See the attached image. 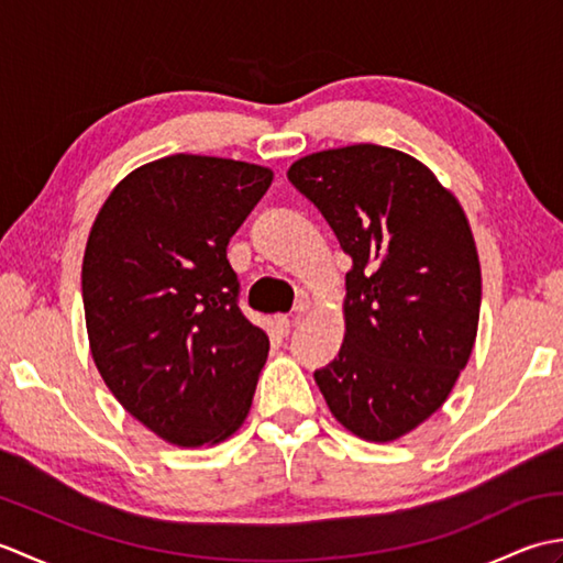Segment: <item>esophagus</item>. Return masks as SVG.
Here are the masks:
<instances>
[{"label": "esophagus", "mask_w": 563, "mask_h": 563, "mask_svg": "<svg viewBox=\"0 0 563 563\" xmlns=\"http://www.w3.org/2000/svg\"><path fill=\"white\" fill-rule=\"evenodd\" d=\"M275 331H278L280 336H288V333L292 331V319H288V317L275 319Z\"/></svg>", "instance_id": "1"}]
</instances>
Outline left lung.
Instances as JSON below:
<instances>
[{
  "label": "left lung",
  "mask_w": 563,
  "mask_h": 563,
  "mask_svg": "<svg viewBox=\"0 0 563 563\" xmlns=\"http://www.w3.org/2000/svg\"><path fill=\"white\" fill-rule=\"evenodd\" d=\"M288 178L353 258L343 345L317 385L351 433L397 440L445 404L472 355L482 268L470 222L426 164L391 147L307 154Z\"/></svg>",
  "instance_id": "1"
}]
</instances>
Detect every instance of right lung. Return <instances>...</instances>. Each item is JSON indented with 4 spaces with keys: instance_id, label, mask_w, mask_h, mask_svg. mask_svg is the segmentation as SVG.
<instances>
[{
    "instance_id": "1",
    "label": "right lung",
    "mask_w": 563,
    "mask_h": 563,
    "mask_svg": "<svg viewBox=\"0 0 563 563\" xmlns=\"http://www.w3.org/2000/svg\"><path fill=\"white\" fill-rule=\"evenodd\" d=\"M273 181L266 166L172 154L106 198L81 263L89 349L106 387L178 448L244 423L268 357L242 314L232 234Z\"/></svg>"
}]
</instances>
